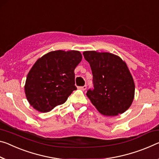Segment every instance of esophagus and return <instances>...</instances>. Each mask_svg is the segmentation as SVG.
Returning <instances> with one entry per match:
<instances>
[{
  "instance_id": "obj_1",
  "label": "esophagus",
  "mask_w": 159,
  "mask_h": 159,
  "mask_svg": "<svg viewBox=\"0 0 159 159\" xmlns=\"http://www.w3.org/2000/svg\"><path fill=\"white\" fill-rule=\"evenodd\" d=\"M78 89H80V90H85V89H86V85H84V86H80V87H79Z\"/></svg>"
}]
</instances>
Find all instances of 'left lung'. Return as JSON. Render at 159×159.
I'll use <instances>...</instances> for the list:
<instances>
[{
    "label": "left lung",
    "mask_w": 159,
    "mask_h": 159,
    "mask_svg": "<svg viewBox=\"0 0 159 159\" xmlns=\"http://www.w3.org/2000/svg\"><path fill=\"white\" fill-rule=\"evenodd\" d=\"M93 74V89L86 93L93 105L101 114L116 116L132 105L135 86L127 64L121 58L107 52L83 53Z\"/></svg>",
    "instance_id": "left-lung-1"
}]
</instances>
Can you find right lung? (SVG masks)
I'll return each instance as SVG.
<instances>
[{"label":"right lung","instance_id":"add662e5","mask_svg":"<svg viewBox=\"0 0 159 159\" xmlns=\"http://www.w3.org/2000/svg\"><path fill=\"white\" fill-rule=\"evenodd\" d=\"M82 59L79 51L51 52L35 62L27 75L25 91L30 104L42 112L66 102L77 88L74 69Z\"/></svg>","mask_w":159,"mask_h":159}]
</instances>
